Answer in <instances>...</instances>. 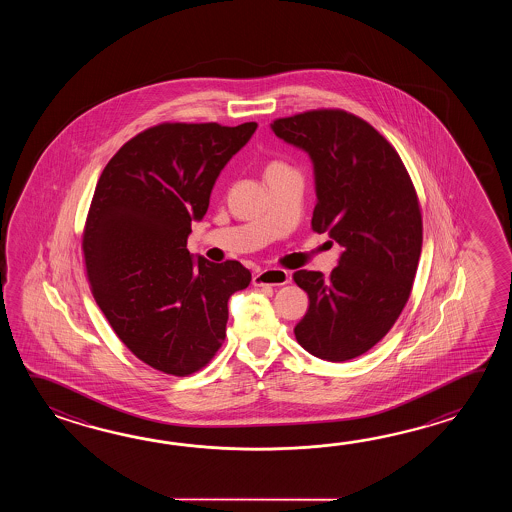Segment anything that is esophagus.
<instances>
[{"label": "esophagus", "mask_w": 512, "mask_h": 512, "mask_svg": "<svg viewBox=\"0 0 512 512\" xmlns=\"http://www.w3.org/2000/svg\"><path fill=\"white\" fill-rule=\"evenodd\" d=\"M289 283V272L283 269H265V271L256 272L252 276V285L263 287V285H285Z\"/></svg>", "instance_id": "esophagus-1"}]
</instances>
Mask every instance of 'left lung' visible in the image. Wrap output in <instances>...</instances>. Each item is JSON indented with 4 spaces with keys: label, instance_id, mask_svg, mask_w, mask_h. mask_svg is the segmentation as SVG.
Masks as SVG:
<instances>
[{
    "label": "left lung",
    "instance_id": "8db88e82",
    "mask_svg": "<svg viewBox=\"0 0 512 512\" xmlns=\"http://www.w3.org/2000/svg\"><path fill=\"white\" fill-rule=\"evenodd\" d=\"M271 130L309 155L316 192L311 229L342 247L329 278L294 272L309 296L294 335L318 359H355L392 329L412 291L423 245L414 185L392 144L346 111H307L274 120Z\"/></svg>",
    "mask_w": 512,
    "mask_h": 512
}]
</instances>
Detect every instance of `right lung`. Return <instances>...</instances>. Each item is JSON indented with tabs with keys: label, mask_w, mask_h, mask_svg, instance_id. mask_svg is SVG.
I'll list each match as a JSON object with an SVG mask.
<instances>
[{
	"label": "right lung",
	"mask_w": 512,
	"mask_h": 512,
	"mask_svg": "<svg viewBox=\"0 0 512 512\" xmlns=\"http://www.w3.org/2000/svg\"><path fill=\"white\" fill-rule=\"evenodd\" d=\"M256 128L159 124L126 142L98 179L82 241L87 278L117 337L155 370H201L225 338L230 296L251 283L240 261L212 263L186 240Z\"/></svg>",
	"instance_id": "add662e5"
}]
</instances>
